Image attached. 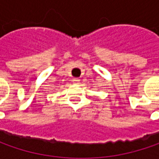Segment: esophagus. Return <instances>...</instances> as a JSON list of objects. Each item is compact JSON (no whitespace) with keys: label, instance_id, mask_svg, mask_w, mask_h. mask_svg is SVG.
Wrapping results in <instances>:
<instances>
[{"label":"esophagus","instance_id":"esophagus-1","mask_svg":"<svg viewBox=\"0 0 159 159\" xmlns=\"http://www.w3.org/2000/svg\"><path fill=\"white\" fill-rule=\"evenodd\" d=\"M72 81H73V83H74V84H79L80 80L79 79H73V80H72Z\"/></svg>","mask_w":159,"mask_h":159}]
</instances>
